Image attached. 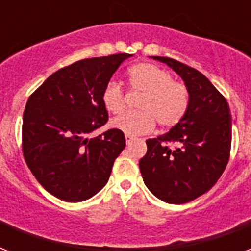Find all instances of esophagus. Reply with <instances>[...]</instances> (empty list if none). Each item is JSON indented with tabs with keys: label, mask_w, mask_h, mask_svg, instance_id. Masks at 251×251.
I'll return each instance as SVG.
<instances>
[{
	"label": "esophagus",
	"mask_w": 251,
	"mask_h": 251,
	"mask_svg": "<svg viewBox=\"0 0 251 251\" xmlns=\"http://www.w3.org/2000/svg\"><path fill=\"white\" fill-rule=\"evenodd\" d=\"M125 139H126V145H130V143L134 141V137H131V135H125Z\"/></svg>",
	"instance_id": "34e87169"
}]
</instances>
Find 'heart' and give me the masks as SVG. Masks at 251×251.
Wrapping results in <instances>:
<instances>
[{
    "label": "heart",
    "mask_w": 251,
    "mask_h": 251,
    "mask_svg": "<svg viewBox=\"0 0 251 251\" xmlns=\"http://www.w3.org/2000/svg\"><path fill=\"white\" fill-rule=\"evenodd\" d=\"M127 80L138 99V112H129L112 120L110 126L126 135H141L149 133L155 122L163 129L177 125L185 116L189 106V91L181 82L173 80L172 75L160 66L142 62L131 66ZM102 105L110 113H121L126 106L125 92L116 82H109L101 94Z\"/></svg>",
    "instance_id": "heart-1"
}]
</instances>
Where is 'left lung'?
I'll return each instance as SVG.
<instances>
[{
    "instance_id": "left-lung-1",
    "label": "left lung",
    "mask_w": 251,
    "mask_h": 251,
    "mask_svg": "<svg viewBox=\"0 0 251 251\" xmlns=\"http://www.w3.org/2000/svg\"><path fill=\"white\" fill-rule=\"evenodd\" d=\"M152 58L182 78L189 91V106L167 134L146 141L147 153L139 160V169L156 198L182 204L210 190L228 164L232 143L229 105L198 70L168 57Z\"/></svg>"
}]
</instances>
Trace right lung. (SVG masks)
<instances>
[{
    "label": "right lung",
    "instance_id": "obj_1",
    "mask_svg": "<svg viewBox=\"0 0 251 251\" xmlns=\"http://www.w3.org/2000/svg\"><path fill=\"white\" fill-rule=\"evenodd\" d=\"M133 54L86 58L60 69L28 98L22 147L45 190L65 202L94 197L109 179L125 135L110 129L88 138L108 121L101 94L120 65Z\"/></svg>",
    "mask_w": 251,
    "mask_h": 251
}]
</instances>
